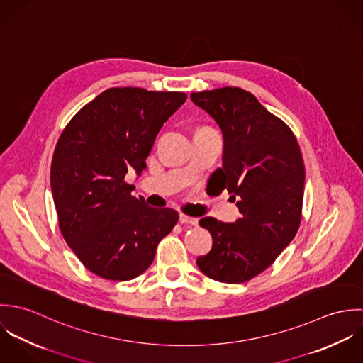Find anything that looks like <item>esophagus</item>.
<instances>
[{"instance_id":"obj_1","label":"esophagus","mask_w":363,"mask_h":363,"mask_svg":"<svg viewBox=\"0 0 363 363\" xmlns=\"http://www.w3.org/2000/svg\"><path fill=\"white\" fill-rule=\"evenodd\" d=\"M180 222L182 223H189V225H193V226H197L199 225V219H196V218H191V216H187V215H180Z\"/></svg>"}]
</instances>
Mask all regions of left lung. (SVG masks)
I'll return each instance as SVG.
<instances>
[{
	"label": "left lung",
	"instance_id": "8db88e82",
	"mask_svg": "<svg viewBox=\"0 0 363 363\" xmlns=\"http://www.w3.org/2000/svg\"><path fill=\"white\" fill-rule=\"evenodd\" d=\"M190 98L222 130V167L211 182L219 191L228 190L242 213L233 223L200 219L212 236V249L197 265L215 281L246 282L268 268L299 229L302 152L292 130L245 89L225 86Z\"/></svg>",
	"mask_w": 363,
	"mask_h": 363
}]
</instances>
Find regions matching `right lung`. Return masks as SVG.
Returning a JSON list of instances; mask_svg holds the SVG:
<instances>
[{
	"label": "right lung",
	"mask_w": 363,
	"mask_h": 363,
	"mask_svg": "<svg viewBox=\"0 0 363 363\" xmlns=\"http://www.w3.org/2000/svg\"><path fill=\"white\" fill-rule=\"evenodd\" d=\"M183 92L110 88L85 104L62 130L50 184L67 245L94 274L128 281L155 259L179 220L172 208L131 196L128 170L145 167L163 123L186 102Z\"/></svg>",
	"instance_id": "right-lung-1"
}]
</instances>
